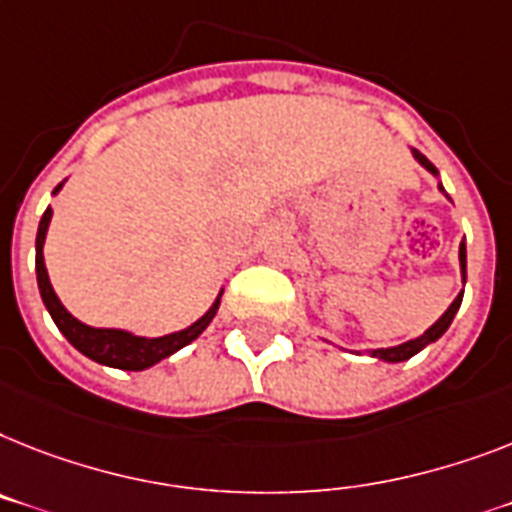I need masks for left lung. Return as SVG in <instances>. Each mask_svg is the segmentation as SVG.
Wrapping results in <instances>:
<instances>
[{"label":"left lung","mask_w":512,"mask_h":512,"mask_svg":"<svg viewBox=\"0 0 512 512\" xmlns=\"http://www.w3.org/2000/svg\"><path fill=\"white\" fill-rule=\"evenodd\" d=\"M413 156H416L418 162L424 164L426 170L432 172V175H437V167H434V164L429 162V159H426L424 154H421V151L413 149ZM439 190H442V193H445V188H442V185H439ZM460 272H463V282H466V243H460ZM460 301H463V293H460L458 298H455V301L450 303V308H447L445 314L439 316L437 322H434L432 327L426 329V332H424V335H421V337H416V340L403 342V345H395V348H379V350H371V356H374V358H382V361H390V363L408 361V358H411V356H416L418 350H424L426 345H429V342L439 340V337L445 335L447 327H450V324H453L455 314H458Z\"/></svg>","instance_id":"1"}]
</instances>
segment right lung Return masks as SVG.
Returning <instances> with one entry per match:
<instances>
[{
	"mask_svg": "<svg viewBox=\"0 0 512 512\" xmlns=\"http://www.w3.org/2000/svg\"><path fill=\"white\" fill-rule=\"evenodd\" d=\"M59 188H62V185H57V190ZM57 190H54V193H57ZM49 219H52V209H46L41 222H38V235H36L38 290H41L44 306L49 308V314H52L59 332H62V335L70 340V345H75L83 356H88L96 363H104V366H114V369L141 371L154 366V363L162 361V358L172 356L175 350L185 348L188 342L196 340V337L209 327V322L214 319V314H217L219 298L196 324H190L188 329H180V332H175V335H164V337H135L130 335V332H122V329H96L78 322V319H75V316L70 314L62 303H59L52 282H49V274H46L44 240H46Z\"/></svg>",
	"mask_w": 512,
	"mask_h": 512,
	"instance_id": "obj_1",
	"label": "right lung"
}]
</instances>
